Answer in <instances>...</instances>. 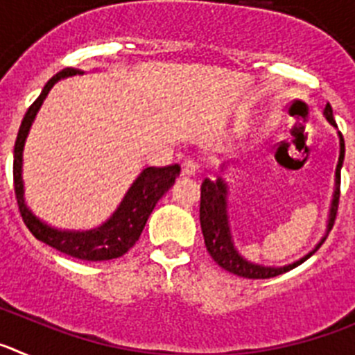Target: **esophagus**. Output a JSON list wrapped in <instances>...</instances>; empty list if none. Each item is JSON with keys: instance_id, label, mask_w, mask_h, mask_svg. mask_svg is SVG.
<instances>
[{"instance_id": "1", "label": "esophagus", "mask_w": 355, "mask_h": 355, "mask_svg": "<svg viewBox=\"0 0 355 355\" xmlns=\"http://www.w3.org/2000/svg\"><path fill=\"white\" fill-rule=\"evenodd\" d=\"M197 171H199V165H197L193 159H184V162L181 163V174L187 175V178H190V175H196Z\"/></svg>"}]
</instances>
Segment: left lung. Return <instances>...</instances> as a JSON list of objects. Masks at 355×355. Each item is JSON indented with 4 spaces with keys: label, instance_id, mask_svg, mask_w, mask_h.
<instances>
[{
    "label": "left lung",
    "instance_id": "obj_1",
    "mask_svg": "<svg viewBox=\"0 0 355 355\" xmlns=\"http://www.w3.org/2000/svg\"><path fill=\"white\" fill-rule=\"evenodd\" d=\"M324 115L332 126H336L334 117H332V108L331 105H325ZM340 135V159H338L336 167V188H334V197L331 202V211H329V224H327V233L334 225L336 220V211H338V202H340V183H341V165H343L345 158V140L343 135ZM227 184L222 178H216L215 181L206 178L200 184V209H199V218H200V229L205 234V243L208 249L209 256L215 259L216 265H220L224 270L231 272L234 275L245 279H270L275 275H281L284 272L291 270L297 265L306 261L309 256L320 249V245L325 241V236L318 241V245L306 254L304 258L299 261L291 263L286 266H263L258 263L247 261L243 256L236 250L234 247L233 236H231V227H229V216H227Z\"/></svg>",
    "mask_w": 355,
    "mask_h": 355
}]
</instances>
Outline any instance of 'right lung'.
Listing matches in <instances>:
<instances>
[{
  "label": "right lung",
  "mask_w": 355,
  "mask_h": 355,
  "mask_svg": "<svg viewBox=\"0 0 355 355\" xmlns=\"http://www.w3.org/2000/svg\"><path fill=\"white\" fill-rule=\"evenodd\" d=\"M83 74L78 69H64L51 78L42 89L35 103L28 108L21 128H19L17 140L14 147V190L17 199L19 211L23 216L24 224L30 229V233L37 240L44 241L46 245L60 252L72 256L83 261H106V259L121 258L131 247L139 241L149 215L155 209L156 202L167 192L172 183L180 174V165H168V167H147L140 172V175L133 181L122 202L108 220L96 229L89 231H62L51 225L44 224L37 218L31 209L24 202V187H23V149L26 142L28 131L31 122L35 119L37 112L42 106L44 99L53 89L56 81L62 78Z\"/></svg>",
  "instance_id": "right-lung-1"
}]
</instances>
